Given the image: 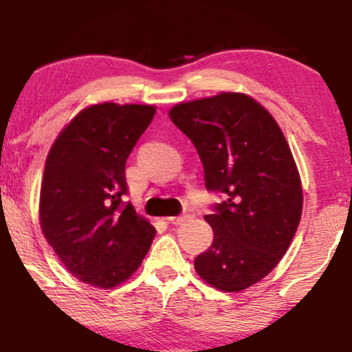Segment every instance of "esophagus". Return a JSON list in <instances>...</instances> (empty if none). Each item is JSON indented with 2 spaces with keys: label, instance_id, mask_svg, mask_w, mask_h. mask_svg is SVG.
<instances>
[{
  "label": "esophagus",
  "instance_id": "1",
  "mask_svg": "<svg viewBox=\"0 0 352 352\" xmlns=\"http://www.w3.org/2000/svg\"><path fill=\"white\" fill-rule=\"evenodd\" d=\"M166 219H168L172 225H182L184 221L190 219V212H182V214H179V216H170V218H166Z\"/></svg>",
  "mask_w": 352,
  "mask_h": 352
}]
</instances>
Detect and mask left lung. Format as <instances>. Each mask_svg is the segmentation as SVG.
<instances>
[{"mask_svg": "<svg viewBox=\"0 0 352 352\" xmlns=\"http://www.w3.org/2000/svg\"><path fill=\"white\" fill-rule=\"evenodd\" d=\"M170 119L196 146L206 189L223 197L204 216L214 240L194 267L218 289L242 291L278 265L301 218V182L285 134L243 94L179 104Z\"/></svg>", "mask_w": 352, "mask_h": 352, "instance_id": "8db88e82", "label": "left lung"}]
</instances>
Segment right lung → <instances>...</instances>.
I'll return each instance as SVG.
<instances>
[{
	"label": "right lung",
	"mask_w": 352,
	"mask_h": 352,
	"mask_svg": "<svg viewBox=\"0 0 352 352\" xmlns=\"http://www.w3.org/2000/svg\"><path fill=\"white\" fill-rule=\"evenodd\" d=\"M153 116L151 105H91L63 129L45 160L42 232L67 271L87 285L126 281L156 235L126 201L127 156Z\"/></svg>",
	"instance_id": "obj_1"
}]
</instances>
